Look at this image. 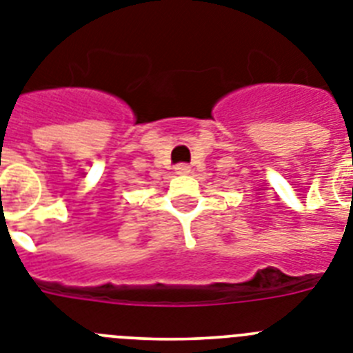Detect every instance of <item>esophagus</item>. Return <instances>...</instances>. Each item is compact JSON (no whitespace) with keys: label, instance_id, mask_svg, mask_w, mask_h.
Wrapping results in <instances>:
<instances>
[{"label":"esophagus","instance_id":"esophagus-1","mask_svg":"<svg viewBox=\"0 0 353 353\" xmlns=\"http://www.w3.org/2000/svg\"><path fill=\"white\" fill-rule=\"evenodd\" d=\"M188 172H190V165H186V163L176 165V174H188Z\"/></svg>","mask_w":353,"mask_h":353}]
</instances>
